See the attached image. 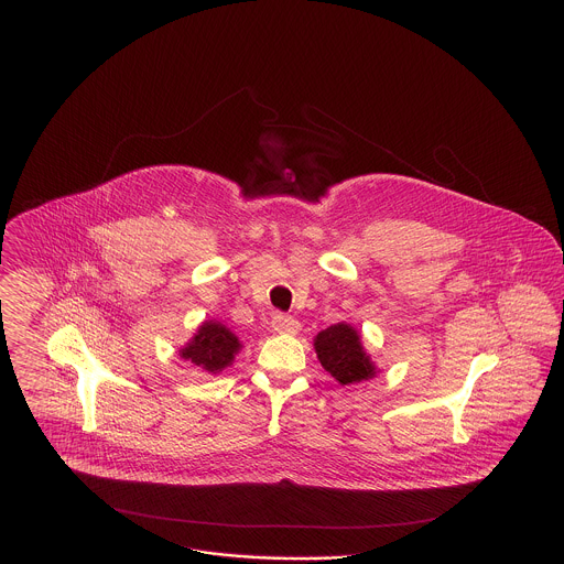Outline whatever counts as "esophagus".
Returning <instances> with one entry per match:
<instances>
[{
	"label": "esophagus",
	"instance_id": "esophagus-1",
	"mask_svg": "<svg viewBox=\"0 0 564 564\" xmlns=\"http://www.w3.org/2000/svg\"><path fill=\"white\" fill-rule=\"evenodd\" d=\"M272 327L281 334H295L300 329V322L294 319L292 315H285V313H274L272 315Z\"/></svg>",
	"mask_w": 564,
	"mask_h": 564
}]
</instances>
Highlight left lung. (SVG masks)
Instances as JSON below:
<instances>
[{
    "instance_id": "8db88e82",
    "label": "left lung",
    "mask_w": 564,
    "mask_h": 564,
    "mask_svg": "<svg viewBox=\"0 0 564 564\" xmlns=\"http://www.w3.org/2000/svg\"><path fill=\"white\" fill-rule=\"evenodd\" d=\"M315 350L325 372L334 376L340 384H355L375 376L370 357L361 349L357 332L347 325H329L315 338Z\"/></svg>"
}]
</instances>
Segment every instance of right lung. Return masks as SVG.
Returning a JSON list of instances; mask_svg holds the SVG:
<instances>
[{"mask_svg":"<svg viewBox=\"0 0 564 564\" xmlns=\"http://www.w3.org/2000/svg\"><path fill=\"white\" fill-rule=\"evenodd\" d=\"M239 350V340L232 332H228L219 323H205L194 340L186 349H182V357L189 359L194 366L207 370V372H219L226 368L235 352Z\"/></svg>","mask_w":564,"mask_h":564,"instance_id":"1","label":"right lung"}]
</instances>
